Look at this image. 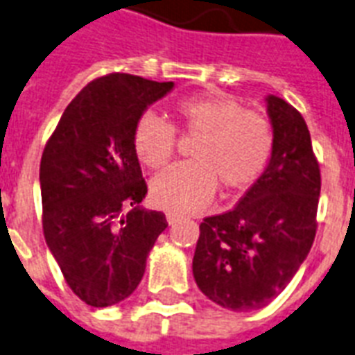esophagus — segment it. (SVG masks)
Here are the masks:
<instances>
[{
	"label": "esophagus",
	"mask_w": 355,
	"mask_h": 355,
	"mask_svg": "<svg viewBox=\"0 0 355 355\" xmlns=\"http://www.w3.org/2000/svg\"><path fill=\"white\" fill-rule=\"evenodd\" d=\"M180 220V215L178 213H172V211H166V222H168L170 226L172 224H175V222Z\"/></svg>",
	"instance_id": "esophagus-1"
}]
</instances>
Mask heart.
Wrapping results in <instances>:
<instances>
[{
  "instance_id": "obj_1",
  "label": "heart",
  "mask_w": 355,
  "mask_h": 355,
  "mask_svg": "<svg viewBox=\"0 0 355 355\" xmlns=\"http://www.w3.org/2000/svg\"><path fill=\"white\" fill-rule=\"evenodd\" d=\"M180 123L200 140L192 163L175 164L152 180V198L170 211H198L224 191H244L265 170L272 153V128L263 114L243 109L220 94L192 96L175 105ZM137 157L150 168H163L174 155L175 129L155 112H144L133 129Z\"/></svg>"
}]
</instances>
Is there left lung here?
Returning <instances> with one entry per match:
<instances>
[{
    "mask_svg": "<svg viewBox=\"0 0 355 355\" xmlns=\"http://www.w3.org/2000/svg\"><path fill=\"white\" fill-rule=\"evenodd\" d=\"M265 101L270 159L232 211L200 224L192 259L200 291L232 311L270 304L306 261L317 232L320 170L306 120L277 96Z\"/></svg>",
    "mask_w": 355,
    "mask_h": 355,
    "instance_id": "8db88e82",
    "label": "left lung"
}]
</instances>
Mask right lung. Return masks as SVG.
Segmentation results:
<instances>
[{
  "label": "right lung",
  "mask_w": 355,
  "mask_h": 355,
  "mask_svg": "<svg viewBox=\"0 0 355 355\" xmlns=\"http://www.w3.org/2000/svg\"><path fill=\"white\" fill-rule=\"evenodd\" d=\"M174 81L111 73L94 79L62 112L40 161L44 237L66 283L92 307L114 306L140 283L166 230L148 192L133 129Z\"/></svg>",
  "instance_id": "obj_1"
}]
</instances>
